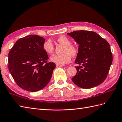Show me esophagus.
Returning a JSON list of instances; mask_svg holds the SVG:
<instances>
[{"instance_id": "1", "label": "esophagus", "mask_w": 122, "mask_h": 122, "mask_svg": "<svg viewBox=\"0 0 122 122\" xmlns=\"http://www.w3.org/2000/svg\"><path fill=\"white\" fill-rule=\"evenodd\" d=\"M64 65H60V64H56V66L57 67H62Z\"/></svg>"}]
</instances>
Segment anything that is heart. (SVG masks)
Masks as SVG:
<instances>
[{"label":"heart","mask_w":122,"mask_h":122,"mask_svg":"<svg viewBox=\"0 0 122 122\" xmlns=\"http://www.w3.org/2000/svg\"><path fill=\"white\" fill-rule=\"evenodd\" d=\"M57 41L64 45L62 53L61 55H53L50 58L51 62L57 64L63 65L71 61V56L75 57L78 54V48L76 46L71 44V40L64 36L58 37ZM54 44L50 39L47 40L43 44V49L46 54H51L54 51Z\"/></svg>","instance_id":"heart-1"}]
</instances>
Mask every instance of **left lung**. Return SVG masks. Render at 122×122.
Here are the masks:
<instances>
[{
	"label": "left lung",
	"instance_id": "8db88e82",
	"mask_svg": "<svg viewBox=\"0 0 122 122\" xmlns=\"http://www.w3.org/2000/svg\"><path fill=\"white\" fill-rule=\"evenodd\" d=\"M79 45L75 63L77 73L71 80L80 88L90 89L104 81L112 62L110 45L97 33L79 30L67 33Z\"/></svg>",
	"mask_w": 122,
	"mask_h": 122
}]
</instances>
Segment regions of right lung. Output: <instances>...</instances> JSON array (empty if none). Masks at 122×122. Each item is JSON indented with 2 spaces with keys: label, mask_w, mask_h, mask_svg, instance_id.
I'll use <instances>...</instances> for the list:
<instances>
[{
  "label": "right lung",
  "mask_w": 122,
  "mask_h": 122,
  "mask_svg": "<svg viewBox=\"0 0 122 122\" xmlns=\"http://www.w3.org/2000/svg\"><path fill=\"white\" fill-rule=\"evenodd\" d=\"M45 39L29 35L17 40L9 53L8 68L20 88L30 92L43 89L49 83L56 64L47 62L43 51Z\"/></svg>",
  "instance_id": "1"
}]
</instances>
